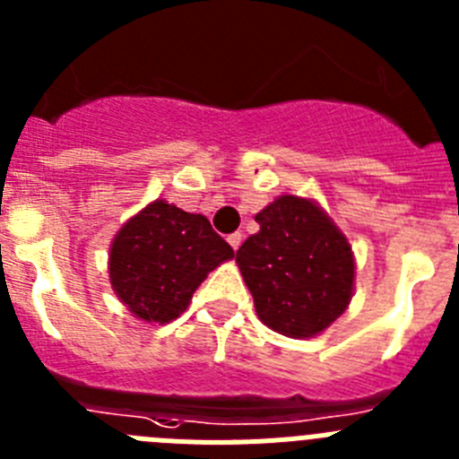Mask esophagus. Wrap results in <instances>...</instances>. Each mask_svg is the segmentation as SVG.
Here are the masks:
<instances>
[{"mask_svg": "<svg viewBox=\"0 0 459 459\" xmlns=\"http://www.w3.org/2000/svg\"><path fill=\"white\" fill-rule=\"evenodd\" d=\"M227 243H230V246H232V250H234V253H237V250L241 248V243H243V234H241V232H234V234H230V237H227Z\"/></svg>", "mask_w": 459, "mask_h": 459, "instance_id": "obj_1", "label": "esophagus"}]
</instances>
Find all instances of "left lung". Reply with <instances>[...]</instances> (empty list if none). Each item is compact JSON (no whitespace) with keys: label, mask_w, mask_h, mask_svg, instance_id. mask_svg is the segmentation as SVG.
I'll return each mask as SVG.
<instances>
[{"label":"left lung","mask_w":459,"mask_h":459,"mask_svg":"<svg viewBox=\"0 0 459 459\" xmlns=\"http://www.w3.org/2000/svg\"><path fill=\"white\" fill-rule=\"evenodd\" d=\"M237 250L257 317L287 338L322 333L354 294V253L317 202L280 195Z\"/></svg>","instance_id":"obj_1"}]
</instances>
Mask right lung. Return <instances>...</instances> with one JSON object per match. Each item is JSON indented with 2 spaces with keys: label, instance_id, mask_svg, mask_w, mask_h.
Returning <instances> with one entry per match:
<instances>
[{
  "label": "right lung",
  "instance_id": "add662e5",
  "mask_svg": "<svg viewBox=\"0 0 459 459\" xmlns=\"http://www.w3.org/2000/svg\"><path fill=\"white\" fill-rule=\"evenodd\" d=\"M232 257V246L202 213L156 200L112 238L109 282L135 317L168 324L188 307L209 271Z\"/></svg>",
  "mask_w": 459,
  "mask_h": 459
}]
</instances>
